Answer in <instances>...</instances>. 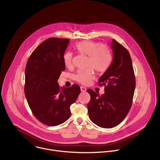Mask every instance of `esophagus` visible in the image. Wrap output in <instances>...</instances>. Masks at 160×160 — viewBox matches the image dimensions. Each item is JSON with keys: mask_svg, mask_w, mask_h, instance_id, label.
<instances>
[{"mask_svg": "<svg viewBox=\"0 0 160 160\" xmlns=\"http://www.w3.org/2000/svg\"><path fill=\"white\" fill-rule=\"evenodd\" d=\"M80 90H81L82 92H86L87 88H86L85 87H84L82 86V87H80Z\"/></svg>", "mask_w": 160, "mask_h": 160, "instance_id": "34e87169", "label": "esophagus"}]
</instances>
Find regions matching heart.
I'll return each instance as SVG.
<instances>
[{"mask_svg": "<svg viewBox=\"0 0 160 160\" xmlns=\"http://www.w3.org/2000/svg\"><path fill=\"white\" fill-rule=\"evenodd\" d=\"M75 48L76 51L83 55L88 56L87 66L88 69L80 70L75 75V79L83 85H88L95 78L94 69L99 73L106 72L109 68L112 55L110 49L106 45L99 42L92 40H83L77 42ZM73 54L67 51L62 56L64 64L66 67H70L72 64Z\"/></svg>", "mask_w": 160, "mask_h": 160, "instance_id": "b5f03b06", "label": "heart"}]
</instances>
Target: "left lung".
Returning a JSON list of instances; mask_svg holds the SVG:
<instances>
[{
  "mask_svg": "<svg viewBox=\"0 0 160 160\" xmlns=\"http://www.w3.org/2000/svg\"><path fill=\"white\" fill-rule=\"evenodd\" d=\"M113 53L108 70L99 79L104 85V94L87 91L90 96L87 104L88 116L98 126L109 128L120 124L126 117L132 106L135 88V78L128 51L115 40L111 43Z\"/></svg>",
  "mask_w": 160,
  "mask_h": 160,
  "instance_id": "left-lung-1",
  "label": "left lung"
}]
</instances>
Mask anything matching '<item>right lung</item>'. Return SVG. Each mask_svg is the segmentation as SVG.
I'll return each instance as SVG.
<instances>
[{"mask_svg":"<svg viewBox=\"0 0 160 160\" xmlns=\"http://www.w3.org/2000/svg\"><path fill=\"white\" fill-rule=\"evenodd\" d=\"M70 40L51 38L30 56L25 70V94L33 115L42 123L57 126L71 115L70 106L80 93L78 85L60 87L58 80L65 65L62 56Z\"/></svg>","mask_w":160,"mask_h":160,"instance_id":"add662e5","label":"right lung"}]
</instances>
